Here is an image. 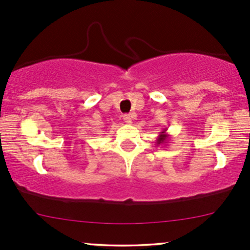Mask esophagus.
I'll return each mask as SVG.
<instances>
[{"label":"esophagus","instance_id":"esophagus-1","mask_svg":"<svg viewBox=\"0 0 250 250\" xmlns=\"http://www.w3.org/2000/svg\"><path fill=\"white\" fill-rule=\"evenodd\" d=\"M123 120H125V123H131V121H133V115L131 114H125V115H123Z\"/></svg>","mask_w":250,"mask_h":250}]
</instances>
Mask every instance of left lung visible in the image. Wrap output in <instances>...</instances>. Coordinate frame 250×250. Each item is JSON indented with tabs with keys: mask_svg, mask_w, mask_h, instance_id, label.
I'll list each match as a JSON object with an SVG mask.
<instances>
[{
	"mask_svg": "<svg viewBox=\"0 0 250 250\" xmlns=\"http://www.w3.org/2000/svg\"><path fill=\"white\" fill-rule=\"evenodd\" d=\"M168 140H169V135L167 134V129H165V130H162L161 133L159 134V136H157L156 146L166 145V143L168 142Z\"/></svg>",
	"mask_w": 250,
	"mask_h": 250,
	"instance_id": "obj_1",
	"label": "left lung"
}]
</instances>
